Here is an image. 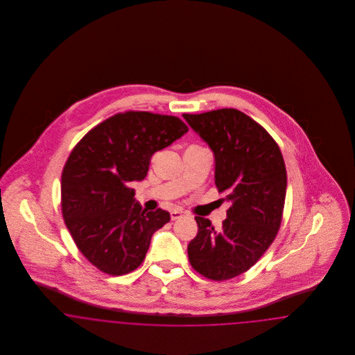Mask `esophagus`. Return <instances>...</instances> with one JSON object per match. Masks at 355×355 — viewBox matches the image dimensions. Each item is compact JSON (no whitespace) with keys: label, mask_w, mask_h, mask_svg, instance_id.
<instances>
[{"label":"esophagus","mask_w":355,"mask_h":355,"mask_svg":"<svg viewBox=\"0 0 355 355\" xmlns=\"http://www.w3.org/2000/svg\"><path fill=\"white\" fill-rule=\"evenodd\" d=\"M185 213L182 211V210H173L171 213H170V217H171V220H180L182 216H184Z\"/></svg>","instance_id":"obj_1"}]
</instances>
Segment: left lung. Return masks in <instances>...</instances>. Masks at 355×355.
<instances>
[{
	"instance_id": "left-lung-1",
	"label": "left lung",
	"mask_w": 355,
	"mask_h": 355,
	"mask_svg": "<svg viewBox=\"0 0 355 355\" xmlns=\"http://www.w3.org/2000/svg\"><path fill=\"white\" fill-rule=\"evenodd\" d=\"M214 154V181L232 203L220 230L196 217L187 246L194 270L225 281L249 270L278 233L286 196V168L271 135L236 109L182 114Z\"/></svg>"
}]
</instances>
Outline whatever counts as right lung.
Instances as JSON below:
<instances>
[{
	"mask_svg": "<svg viewBox=\"0 0 355 355\" xmlns=\"http://www.w3.org/2000/svg\"><path fill=\"white\" fill-rule=\"evenodd\" d=\"M177 117L126 112L93 128L69 155L61 177V207L78 250L97 269L122 275L144 261L152 236L170 220L135 198L150 158L187 132Z\"/></svg>",
	"mask_w": 355,
	"mask_h": 355,
	"instance_id": "obj_1",
	"label": "right lung"
}]
</instances>
